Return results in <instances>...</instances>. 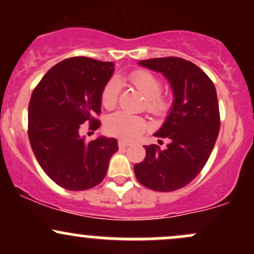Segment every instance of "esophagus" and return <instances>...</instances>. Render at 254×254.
<instances>
[{"instance_id": "1", "label": "esophagus", "mask_w": 254, "mask_h": 254, "mask_svg": "<svg viewBox=\"0 0 254 254\" xmlns=\"http://www.w3.org/2000/svg\"><path fill=\"white\" fill-rule=\"evenodd\" d=\"M118 145H119V148H127V147H129V145H130V142L124 141V139H119Z\"/></svg>"}]
</instances>
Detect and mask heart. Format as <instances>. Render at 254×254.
<instances>
[{
    "label": "heart",
    "mask_w": 254,
    "mask_h": 254,
    "mask_svg": "<svg viewBox=\"0 0 254 254\" xmlns=\"http://www.w3.org/2000/svg\"><path fill=\"white\" fill-rule=\"evenodd\" d=\"M129 81L135 88L145 98V109L153 115H161L168 107V101L160 93L162 89L161 81L150 71L138 69L129 75ZM121 82L118 78H111L105 84L101 92V105L111 110L117 105ZM148 124L144 118L132 116L125 112H116L106 119L105 129L111 136L131 141L147 130Z\"/></svg>",
    "instance_id": "heart-1"
}]
</instances>
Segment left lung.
<instances>
[{
    "label": "left lung",
    "mask_w": 254,
    "mask_h": 254,
    "mask_svg": "<svg viewBox=\"0 0 254 254\" xmlns=\"http://www.w3.org/2000/svg\"><path fill=\"white\" fill-rule=\"evenodd\" d=\"M138 64L167 78L174 100L164 125L154 133L170 141L167 148L144 145V160L133 166V172L150 190H179L203 170L216 142L220 130L216 89L202 69L184 58H151Z\"/></svg>",
    "instance_id": "8db88e82"
}]
</instances>
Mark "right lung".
Wrapping results in <instances>:
<instances>
[{
	"label": "right lung",
	"mask_w": 254,
	"mask_h": 254,
	"mask_svg": "<svg viewBox=\"0 0 254 254\" xmlns=\"http://www.w3.org/2000/svg\"><path fill=\"white\" fill-rule=\"evenodd\" d=\"M115 71L112 62L71 57L44 75L28 105V137L38 164L61 188L82 191L106 176L116 138L100 136L87 142L80 136L83 123L97 130L101 92Z\"/></svg>",
	"instance_id": "obj_1"
}]
</instances>
